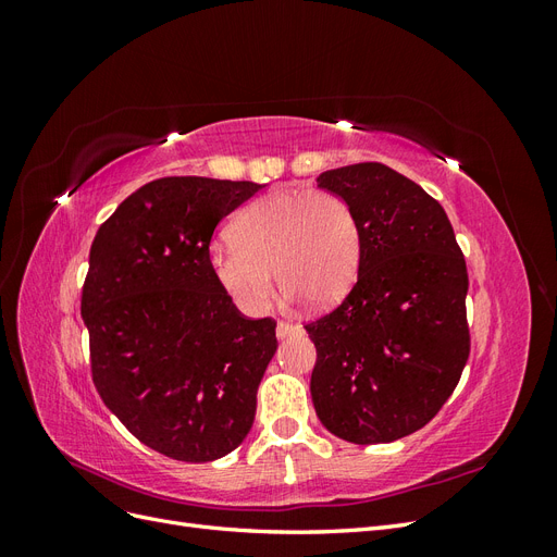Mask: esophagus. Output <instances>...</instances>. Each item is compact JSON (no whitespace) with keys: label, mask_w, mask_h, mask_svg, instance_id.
<instances>
[{"label":"esophagus","mask_w":557,"mask_h":557,"mask_svg":"<svg viewBox=\"0 0 557 557\" xmlns=\"http://www.w3.org/2000/svg\"><path fill=\"white\" fill-rule=\"evenodd\" d=\"M293 334H301V327L293 325V323H278L276 325V336H278V339H285V336H293Z\"/></svg>","instance_id":"esophagus-1"}]
</instances>
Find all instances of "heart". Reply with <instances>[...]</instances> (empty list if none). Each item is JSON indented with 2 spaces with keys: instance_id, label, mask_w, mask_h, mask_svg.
Segmentation results:
<instances>
[{
  "instance_id": "obj_1",
  "label": "heart",
  "mask_w": 557,
  "mask_h": 557,
  "mask_svg": "<svg viewBox=\"0 0 557 557\" xmlns=\"http://www.w3.org/2000/svg\"><path fill=\"white\" fill-rule=\"evenodd\" d=\"M230 239L209 248V272L246 313L267 309L272 269L290 301L327 309L356 283L362 258L356 211L327 190L269 193L234 218Z\"/></svg>"
}]
</instances>
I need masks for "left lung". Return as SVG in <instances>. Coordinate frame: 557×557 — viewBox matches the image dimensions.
<instances>
[{
  "label": "left lung",
  "mask_w": 557,
  "mask_h": 557,
  "mask_svg": "<svg viewBox=\"0 0 557 557\" xmlns=\"http://www.w3.org/2000/svg\"><path fill=\"white\" fill-rule=\"evenodd\" d=\"M358 215V281L307 325L315 344L313 409L350 444L401 440L436 416L469 358L467 264L446 211L381 162L318 176Z\"/></svg>",
  "instance_id": "left-lung-1"
}]
</instances>
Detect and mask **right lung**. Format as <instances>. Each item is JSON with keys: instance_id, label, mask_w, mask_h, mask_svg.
<instances>
[{"instance_id": "right-lung-1", "label": "right lung", "mask_w": 557, "mask_h": 557, "mask_svg": "<svg viewBox=\"0 0 557 557\" xmlns=\"http://www.w3.org/2000/svg\"><path fill=\"white\" fill-rule=\"evenodd\" d=\"M262 188L207 176L150 181L92 242L81 315L95 387L166 458L218 460L252 428L276 323L244 318L218 288L209 244L215 225Z\"/></svg>"}]
</instances>
